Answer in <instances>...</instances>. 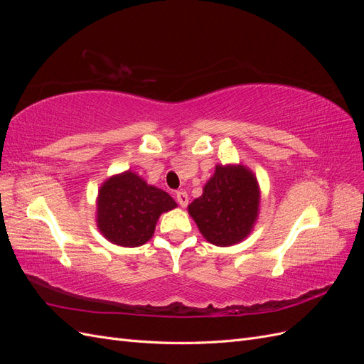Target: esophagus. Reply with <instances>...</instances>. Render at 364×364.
Wrapping results in <instances>:
<instances>
[{
	"mask_svg": "<svg viewBox=\"0 0 364 364\" xmlns=\"http://www.w3.org/2000/svg\"><path fill=\"white\" fill-rule=\"evenodd\" d=\"M176 200H178V203L185 208L186 205H188V194H186L185 191H179L178 194H176Z\"/></svg>",
	"mask_w": 364,
	"mask_h": 364,
	"instance_id": "34e87169",
	"label": "esophagus"
}]
</instances>
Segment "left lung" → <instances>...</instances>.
Returning <instances> with one entry per match:
<instances>
[{
	"instance_id": "obj_1",
	"label": "left lung",
	"mask_w": 364,
	"mask_h": 364,
	"mask_svg": "<svg viewBox=\"0 0 364 364\" xmlns=\"http://www.w3.org/2000/svg\"><path fill=\"white\" fill-rule=\"evenodd\" d=\"M259 200V185L250 168L218 164L202 196L188 205V214L206 241L228 247L249 237L258 220Z\"/></svg>"
}]
</instances>
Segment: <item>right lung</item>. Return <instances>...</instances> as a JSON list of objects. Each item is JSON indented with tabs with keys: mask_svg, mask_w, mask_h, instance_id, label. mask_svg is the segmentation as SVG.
Listing matches in <instances>:
<instances>
[{
	"mask_svg": "<svg viewBox=\"0 0 364 364\" xmlns=\"http://www.w3.org/2000/svg\"><path fill=\"white\" fill-rule=\"evenodd\" d=\"M178 206L173 197L127 170L107 178L97 196V228L112 245L138 247L155 234L161 214Z\"/></svg>",
	"mask_w": 364,
	"mask_h": 364,
	"instance_id": "right-lung-1",
	"label": "right lung"
}]
</instances>
